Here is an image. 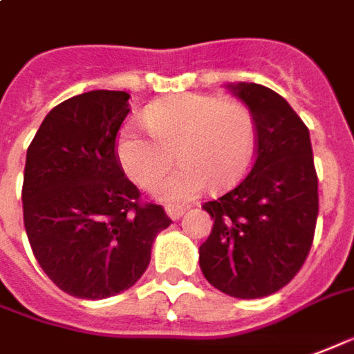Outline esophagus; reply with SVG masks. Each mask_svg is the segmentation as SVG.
I'll use <instances>...</instances> for the list:
<instances>
[{
	"instance_id": "esophagus-1",
	"label": "esophagus",
	"mask_w": 354,
	"mask_h": 354,
	"mask_svg": "<svg viewBox=\"0 0 354 354\" xmlns=\"http://www.w3.org/2000/svg\"><path fill=\"white\" fill-rule=\"evenodd\" d=\"M185 211H187V209L179 207V205H169V207H166L167 216H169V218H174V221H179L180 216L185 215Z\"/></svg>"
}]
</instances>
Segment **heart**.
Instances as JSON below:
<instances>
[{
	"mask_svg": "<svg viewBox=\"0 0 354 354\" xmlns=\"http://www.w3.org/2000/svg\"><path fill=\"white\" fill-rule=\"evenodd\" d=\"M151 136L124 126L117 158L136 185L154 188L175 164L183 167L156 190L167 202L190 200L203 188H230L241 179L257 152V117L237 100L209 94L162 97L145 109Z\"/></svg>",
	"mask_w": 354,
	"mask_h": 354,
	"instance_id": "obj_1",
	"label": "heart"
}]
</instances>
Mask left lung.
<instances>
[{
  "label": "left lung",
  "instance_id": "left-lung-1",
  "mask_svg": "<svg viewBox=\"0 0 354 354\" xmlns=\"http://www.w3.org/2000/svg\"><path fill=\"white\" fill-rule=\"evenodd\" d=\"M230 90L257 117V152L239 185L202 205L213 230L200 247V268L221 292L252 300L288 285L308 259L319 179L308 126L285 97L254 82Z\"/></svg>",
  "mask_w": 354,
  "mask_h": 354
}]
</instances>
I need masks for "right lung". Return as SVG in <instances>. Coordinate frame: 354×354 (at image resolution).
<instances>
[{
    "label": "right lung",
    "mask_w": 354,
    "mask_h": 354,
    "mask_svg": "<svg viewBox=\"0 0 354 354\" xmlns=\"http://www.w3.org/2000/svg\"><path fill=\"white\" fill-rule=\"evenodd\" d=\"M130 94L92 90L56 105L26 154L22 209L33 257L54 285L102 300L145 273L162 205L141 200L117 158Z\"/></svg>",
    "instance_id": "right-lung-1"
}]
</instances>
